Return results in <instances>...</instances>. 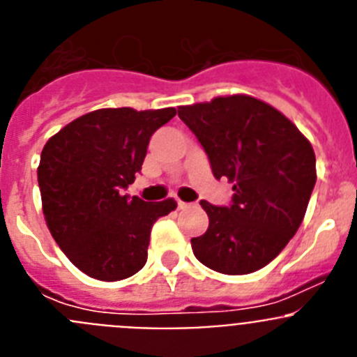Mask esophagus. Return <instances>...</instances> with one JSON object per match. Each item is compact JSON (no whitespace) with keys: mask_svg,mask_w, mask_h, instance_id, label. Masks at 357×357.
Here are the masks:
<instances>
[{"mask_svg":"<svg viewBox=\"0 0 357 357\" xmlns=\"http://www.w3.org/2000/svg\"><path fill=\"white\" fill-rule=\"evenodd\" d=\"M191 204H188V202H182V200H176V207L178 209H185V207H189Z\"/></svg>","mask_w":357,"mask_h":357,"instance_id":"34e87169","label":"esophagus"}]
</instances>
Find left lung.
I'll return each mask as SVG.
<instances>
[{
  "label": "left lung",
  "instance_id": "8db88e82",
  "mask_svg": "<svg viewBox=\"0 0 357 357\" xmlns=\"http://www.w3.org/2000/svg\"><path fill=\"white\" fill-rule=\"evenodd\" d=\"M178 118L197 135L213 175L234 182L229 206L200 202L209 229L191 239L195 257L227 275L266 266L304 220L317 182L313 146L279 110L243 94L178 107Z\"/></svg>",
  "mask_w": 357,
  "mask_h": 357
}]
</instances>
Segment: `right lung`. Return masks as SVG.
<instances>
[{
  "mask_svg": "<svg viewBox=\"0 0 357 357\" xmlns=\"http://www.w3.org/2000/svg\"><path fill=\"white\" fill-rule=\"evenodd\" d=\"M175 109H100L44 144L37 169L53 239L78 270L98 280L127 279L144 266L153 223L176 207L123 191L141 172L148 143Z\"/></svg>",
  "mask_w": 357,
  "mask_h": 357,
  "instance_id": "obj_1",
  "label": "right lung"
}]
</instances>
